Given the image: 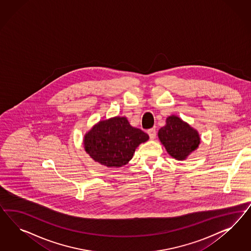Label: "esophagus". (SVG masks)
Wrapping results in <instances>:
<instances>
[{
  "label": "esophagus",
  "mask_w": 251,
  "mask_h": 251,
  "mask_svg": "<svg viewBox=\"0 0 251 251\" xmlns=\"http://www.w3.org/2000/svg\"><path fill=\"white\" fill-rule=\"evenodd\" d=\"M147 133L149 134V136L151 139H154L155 138V135H156V130H155V128H152V129H149L147 130Z\"/></svg>",
  "instance_id": "esophagus-1"
}]
</instances>
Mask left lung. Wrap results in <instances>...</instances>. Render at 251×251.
Instances as JSON below:
<instances>
[{"label":"left lung","mask_w":251,"mask_h":251,"mask_svg":"<svg viewBox=\"0 0 251 251\" xmlns=\"http://www.w3.org/2000/svg\"><path fill=\"white\" fill-rule=\"evenodd\" d=\"M157 134L168 154L178 161L187 159L201 144L197 129L176 115L167 117L166 125L160 128Z\"/></svg>","instance_id":"1"}]
</instances>
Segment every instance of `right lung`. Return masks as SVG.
Returning a JSON list of instances; mask_svg holds the SVG:
<instances>
[{
	"label": "right lung",
	"mask_w": 251,
	"mask_h": 251,
	"mask_svg": "<svg viewBox=\"0 0 251 251\" xmlns=\"http://www.w3.org/2000/svg\"><path fill=\"white\" fill-rule=\"evenodd\" d=\"M149 140L142 129L132 127L126 117L116 116L99 121L84 134V151L92 159L106 167L129 163L137 147Z\"/></svg>",
	"instance_id": "right-lung-1"
}]
</instances>
